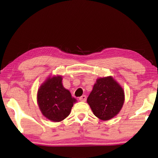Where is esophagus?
<instances>
[{
  "instance_id": "1",
  "label": "esophagus",
  "mask_w": 158,
  "mask_h": 158,
  "mask_svg": "<svg viewBox=\"0 0 158 158\" xmlns=\"http://www.w3.org/2000/svg\"><path fill=\"white\" fill-rule=\"evenodd\" d=\"M79 99L80 101H81V102H85V101H86V96L84 95L81 96V97H80Z\"/></svg>"
}]
</instances>
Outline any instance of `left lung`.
Here are the masks:
<instances>
[{
	"mask_svg": "<svg viewBox=\"0 0 158 158\" xmlns=\"http://www.w3.org/2000/svg\"><path fill=\"white\" fill-rule=\"evenodd\" d=\"M124 91L111 77L97 79L87 102L95 116L103 121L112 118L121 111L124 103Z\"/></svg>",
	"mask_w": 158,
	"mask_h": 158,
	"instance_id": "obj_1",
	"label": "left lung"
}]
</instances>
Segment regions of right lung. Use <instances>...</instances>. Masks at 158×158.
I'll use <instances>...</instances> for the list:
<instances>
[{
    "mask_svg": "<svg viewBox=\"0 0 158 158\" xmlns=\"http://www.w3.org/2000/svg\"><path fill=\"white\" fill-rule=\"evenodd\" d=\"M37 102L42 114L54 122H59L69 116L76 100L62 84V77L47 79L37 92Z\"/></svg>",
    "mask_w": 158,
    "mask_h": 158,
    "instance_id": "right-lung-1",
    "label": "right lung"
}]
</instances>
